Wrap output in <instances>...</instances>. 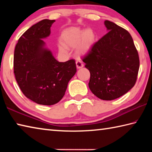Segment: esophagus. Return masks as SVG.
<instances>
[{
	"mask_svg": "<svg viewBox=\"0 0 152 152\" xmlns=\"http://www.w3.org/2000/svg\"><path fill=\"white\" fill-rule=\"evenodd\" d=\"M76 67H77V68H78V69H80V68H82V67L84 66V64L82 63V61H80V60L76 61Z\"/></svg>",
	"mask_w": 152,
	"mask_h": 152,
	"instance_id": "34e87169",
	"label": "esophagus"
}]
</instances>
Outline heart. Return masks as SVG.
Returning <instances> with one entry per match:
<instances>
[{"label":"heart","mask_w":152,"mask_h":152,"mask_svg":"<svg viewBox=\"0 0 152 152\" xmlns=\"http://www.w3.org/2000/svg\"><path fill=\"white\" fill-rule=\"evenodd\" d=\"M63 44L58 46L61 52H65L66 47L74 48L79 45L78 50L80 53H85L90 50L94 41V35L91 29L83 31L76 27H72L64 31L61 35Z\"/></svg>","instance_id":"b5f03b06"}]
</instances>
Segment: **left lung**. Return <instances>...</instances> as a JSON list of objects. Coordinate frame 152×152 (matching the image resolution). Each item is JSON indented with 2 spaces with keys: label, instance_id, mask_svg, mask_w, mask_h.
I'll return each mask as SVG.
<instances>
[{
  "label": "left lung",
  "instance_id": "1",
  "mask_svg": "<svg viewBox=\"0 0 152 152\" xmlns=\"http://www.w3.org/2000/svg\"><path fill=\"white\" fill-rule=\"evenodd\" d=\"M109 31L82 58L91 73L88 86L95 96L111 101L130 91L137 81L140 58L132 35L109 20Z\"/></svg>",
  "mask_w": 152,
  "mask_h": 152
}]
</instances>
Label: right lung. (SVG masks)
<instances>
[{
	"label": "right lung",
	"mask_w": 152,
	"mask_h": 152,
	"mask_svg": "<svg viewBox=\"0 0 152 152\" xmlns=\"http://www.w3.org/2000/svg\"><path fill=\"white\" fill-rule=\"evenodd\" d=\"M55 20L43 19L20 36L15 46V79L25 96L36 103L53 105L65 94L68 82L76 72L74 60L59 62L43 48L42 39L50 34Z\"/></svg>",
	"instance_id": "obj_1"
}]
</instances>
